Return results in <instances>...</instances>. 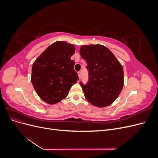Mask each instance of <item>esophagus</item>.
<instances>
[{
	"instance_id": "esophagus-1",
	"label": "esophagus",
	"mask_w": 158,
	"mask_h": 158,
	"mask_svg": "<svg viewBox=\"0 0 158 158\" xmlns=\"http://www.w3.org/2000/svg\"><path fill=\"white\" fill-rule=\"evenodd\" d=\"M78 76H79V78H81V72H80V71L78 72Z\"/></svg>"
}]
</instances>
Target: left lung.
<instances>
[{
    "label": "left lung",
    "mask_w": 158,
    "mask_h": 158,
    "mask_svg": "<svg viewBox=\"0 0 158 158\" xmlns=\"http://www.w3.org/2000/svg\"><path fill=\"white\" fill-rule=\"evenodd\" d=\"M80 53L87 63V84L80 82L85 98L95 106H109L120 94L123 69L111 51L102 45H82Z\"/></svg>",
    "instance_id": "obj_1"
}]
</instances>
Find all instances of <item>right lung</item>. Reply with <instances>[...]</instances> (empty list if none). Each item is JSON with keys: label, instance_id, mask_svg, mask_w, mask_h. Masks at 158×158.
Instances as JSON below:
<instances>
[{"label": "right lung", "instance_id": "right-lung-1", "mask_svg": "<svg viewBox=\"0 0 158 158\" xmlns=\"http://www.w3.org/2000/svg\"><path fill=\"white\" fill-rule=\"evenodd\" d=\"M75 47L56 41L42 52L32 66L31 83L37 95L49 104H55L67 96L70 88L79 80L70 59Z\"/></svg>", "mask_w": 158, "mask_h": 158}]
</instances>
